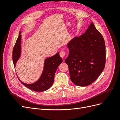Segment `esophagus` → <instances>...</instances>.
<instances>
[{
    "label": "esophagus",
    "mask_w": 120,
    "mask_h": 120,
    "mask_svg": "<svg viewBox=\"0 0 120 120\" xmlns=\"http://www.w3.org/2000/svg\"><path fill=\"white\" fill-rule=\"evenodd\" d=\"M66 52L64 51V50H61L60 51V56L62 57V58H63V57H64V56H66Z\"/></svg>",
    "instance_id": "obj_1"
}]
</instances>
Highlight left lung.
<instances>
[{"instance_id":"left-lung-1","label":"left lung","mask_w":120,"mask_h":120,"mask_svg":"<svg viewBox=\"0 0 120 120\" xmlns=\"http://www.w3.org/2000/svg\"><path fill=\"white\" fill-rule=\"evenodd\" d=\"M68 65L71 81L85 86L95 82L103 72L106 63V46L102 35L92 22L84 34L68 44Z\"/></svg>"}]
</instances>
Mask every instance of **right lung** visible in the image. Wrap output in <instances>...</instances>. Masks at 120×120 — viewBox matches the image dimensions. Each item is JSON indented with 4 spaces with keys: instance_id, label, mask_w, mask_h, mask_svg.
Masks as SVG:
<instances>
[{
    "instance_id": "1",
    "label": "right lung",
    "mask_w": 120,
    "mask_h": 120,
    "mask_svg": "<svg viewBox=\"0 0 120 120\" xmlns=\"http://www.w3.org/2000/svg\"><path fill=\"white\" fill-rule=\"evenodd\" d=\"M21 36L19 32L12 52V60L14 66L15 67L17 61L19 60L21 53ZM63 62V60L60 56L59 52L55 55L45 60L44 68L41 77L38 80L33 83L28 84L21 82V83L28 89L36 92H43L49 89L52 85L54 77L57 67Z\"/></svg>"
}]
</instances>
